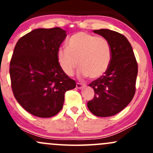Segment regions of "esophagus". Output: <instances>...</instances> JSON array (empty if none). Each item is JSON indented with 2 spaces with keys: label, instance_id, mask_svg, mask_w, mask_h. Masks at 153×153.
<instances>
[{
  "label": "esophagus",
  "instance_id": "1",
  "mask_svg": "<svg viewBox=\"0 0 153 153\" xmlns=\"http://www.w3.org/2000/svg\"><path fill=\"white\" fill-rule=\"evenodd\" d=\"M84 86H85L84 84H80V83H77L76 84V87L78 88V89H82V88L84 87Z\"/></svg>",
  "mask_w": 153,
  "mask_h": 153
}]
</instances>
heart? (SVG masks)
I'll return each mask as SVG.
<instances>
[{
  "label": "heart",
  "instance_id": "b5f03b06",
  "mask_svg": "<svg viewBox=\"0 0 153 153\" xmlns=\"http://www.w3.org/2000/svg\"><path fill=\"white\" fill-rule=\"evenodd\" d=\"M57 61L63 72L72 76L78 67L80 73L91 80L97 79L107 71L112 59V47L104 38L81 32L72 35L67 48L57 51Z\"/></svg>",
  "mask_w": 153,
  "mask_h": 153
}]
</instances>
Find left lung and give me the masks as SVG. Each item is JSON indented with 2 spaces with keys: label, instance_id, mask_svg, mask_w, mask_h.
<instances>
[{
  "label": "left lung",
  "instance_id": "8db88e82",
  "mask_svg": "<svg viewBox=\"0 0 153 153\" xmlns=\"http://www.w3.org/2000/svg\"><path fill=\"white\" fill-rule=\"evenodd\" d=\"M106 38L112 47V59L104 75L89 84L95 92L87 103L89 111L98 117H109L121 112L135 93L138 64L126 37L109 29L94 30Z\"/></svg>",
  "mask_w": 153,
  "mask_h": 153
}]
</instances>
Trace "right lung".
Listing matches in <instances>:
<instances>
[{
  "mask_svg": "<svg viewBox=\"0 0 153 153\" xmlns=\"http://www.w3.org/2000/svg\"><path fill=\"white\" fill-rule=\"evenodd\" d=\"M60 27L36 29L17 42L10 64L13 95L35 116L50 118L63 107L64 94L76 83L57 61V51L67 36Z\"/></svg>",
  "mask_w": 153,
  "mask_h": 153,
  "instance_id": "1",
  "label": "right lung"
}]
</instances>
